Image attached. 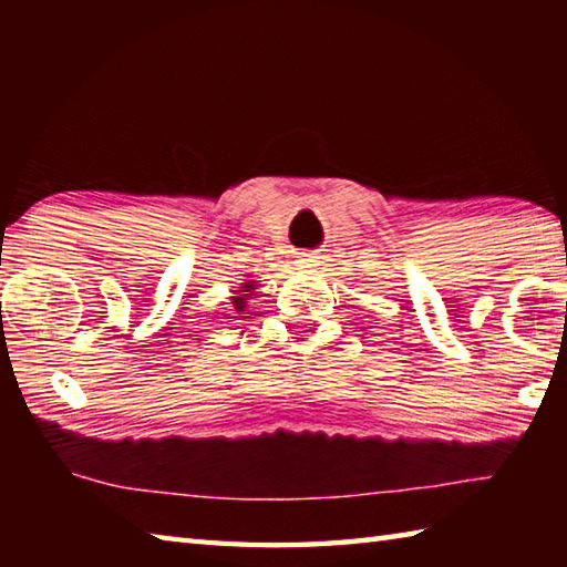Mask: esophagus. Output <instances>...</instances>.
Masks as SVG:
<instances>
[{
  "mask_svg": "<svg viewBox=\"0 0 567 567\" xmlns=\"http://www.w3.org/2000/svg\"><path fill=\"white\" fill-rule=\"evenodd\" d=\"M317 262H319L317 256H311V252H302V256H299V260H297L299 268H315Z\"/></svg>",
  "mask_w": 567,
  "mask_h": 567,
  "instance_id": "esophagus-1",
  "label": "esophagus"
}]
</instances>
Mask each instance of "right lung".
Wrapping results in <instances>:
<instances>
[{
  "mask_svg": "<svg viewBox=\"0 0 567 567\" xmlns=\"http://www.w3.org/2000/svg\"><path fill=\"white\" fill-rule=\"evenodd\" d=\"M256 290V285H252L250 280L248 282H244V290H236L238 292V297H234V307H236V311H244L246 309V299H248V295Z\"/></svg>",
  "mask_w": 567,
  "mask_h": 567,
  "instance_id": "add662e5",
  "label": "right lung"
}]
</instances>
